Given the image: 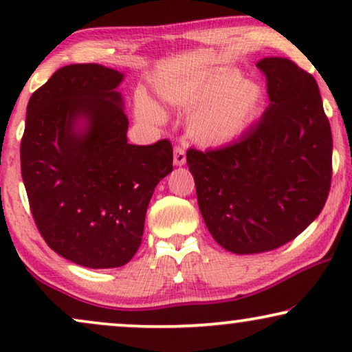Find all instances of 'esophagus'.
<instances>
[{
  "label": "esophagus",
  "instance_id": "34e87169",
  "mask_svg": "<svg viewBox=\"0 0 352 352\" xmlns=\"http://www.w3.org/2000/svg\"><path fill=\"white\" fill-rule=\"evenodd\" d=\"M173 163H175L176 166H181L186 163V151L179 146L175 147V153H173Z\"/></svg>",
  "mask_w": 352,
  "mask_h": 352
}]
</instances>
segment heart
<instances>
[{
  "label": "heart",
  "mask_w": 352,
  "mask_h": 352,
  "mask_svg": "<svg viewBox=\"0 0 352 352\" xmlns=\"http://www.w3.org/2000/svg\"><path fill=\"white\" fill-rule=\"evenodd\" d=\"M259 88L253 81L239 80L234 72L224 74L197 93L179 100L182 109L194 110L189 118V133L205 146H223L237 139L252 122L259 104ZM144 118L162 122L163 113L147 98L138 99Z\"/></svg>",
  "instance_id": "1"
}]
</instances>
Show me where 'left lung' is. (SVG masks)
<instances>
[{
    "label": "left lung",
    "mask_w": 352,
    "mask_h": 352,
    "mask_svg": "<svg viewBox=\"0 0 352 352\" xmlns=\"http://www.w3.org/2000/svg\"><path fill=\"white\" fill-rule=\"evenodd\" d=\"M269 107L242 138L214 151H187L200 213L235 254L276 250L324 208L331 182V129L314 76L285 57L256 64Z\"/></svg>",
    "instance_id": "obj_1"
}]
</instances>
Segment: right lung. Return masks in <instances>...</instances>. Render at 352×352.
I'll use <instances>...</instances> for the list:
<instances>
[{
	"mask_svg": "<svg viewBox=\"0 0 352 352\" xmlns=\"http://www.w3.org/2000/svg\"><path fill=\"white\" fill-rule=\"evenodd\" d=\"M123 78L99 64L65 65L27 105L21 168L33 219L50 248L91 269L136 254L153 190L173 171L168 139L128 142Z\"/></svg>",
	"mask_w": 352,
	"mask_h": 352,
	"instance_id": "obj_1",
	"label": "right lung"
}]
</instances>
